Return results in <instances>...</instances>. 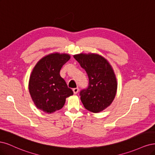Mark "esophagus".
Masks as SVG:
<instances>
[{"mask_svg":"<svg viewBox=\"0 0 155 155\" xmlns=\"http://www.w3.org/2000/svg\"><path fill=\"white\" fill-rule=\"evenodd\" d=\"M78 87H76V88H74L73 89V93L74 94H77L78 92Z\"/></svg>","mask_w":155,"mask_h":155,"instance_id":"34e87169","label":"esophagus"}]
</instances>
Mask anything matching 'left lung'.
I'll list each match as a JSON object with an SVG mask.
<instances>
[{"label": "left lung", "mask_w": 155, "mask_h": 155, "mask_svg": "<svg viewBox=\"0 0 155 155\" xmlns=\"http://www.w3.org/2000/svg\"><path fill=\"white\" fill-rule=\"evenodd\" d=\"M73 57L89 78L88 87L80 92L84 107L95 113L102 111L111 104L117 91V81L112 66L98 54L80 53Z\"/></svg>", "instance_id": "left-lung-1"}]
</instances>
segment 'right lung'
Here are the masks:
<instances>
[{"instance_id": "add662e5", "label": "right lung", "mask_w": 155, "mask_h": 155, "mask_svg": "<svg viewBox=\"0 0 155 155\" xmlns=\"http://www.w3.org/2000/svg\"><path fill=\"white\" fill-rule=\"evenodd\" d=\"M71 57L67 53L47 54L37 63L29 80V92L37 109L51 114L59 110L73 94L60 71Z\"/></svg>"}]
</instances>
